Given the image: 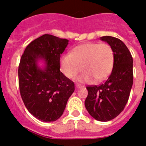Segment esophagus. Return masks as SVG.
<instances>
[{"mask_svg":"<svg viewBox=\"0 0 146 146\" xmlns=\"http://www.w3.org/2000/svg\"><path fill=\"white\" fill-rule=\"evenodd\" d=\"M84 87V86H82V85H80V84H76V88H83Z\"/></svg>","mask_w":146,"mask_h":146,"instance_id":"34e87169","label":"esophagus"}]
</instances>
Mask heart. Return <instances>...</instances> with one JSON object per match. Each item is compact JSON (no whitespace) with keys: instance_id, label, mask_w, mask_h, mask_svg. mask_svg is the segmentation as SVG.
I'll return each mask as SVG.
<instances>
[{"instance_id":"b5f03b06","label":"heart","mask_w":146,"mask_h":146,"mask_svg":"<svg viewBox=\"0 0 146 146\" xmlns=\"http://www.w3.org/2000/svg\"><path fill=\"white\" fill-rule=\"evenodd\" d=\"M114 52L108 44L85 43L74 47L72 53L60 59V69L68 78H74L82 70L77 80L82 82H100L113 70Z\"/></svg>"}]
</instances>
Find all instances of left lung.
Returning a JSON list of instances; mask_svg holds the SVG:
<instances>
[{"mask_svg":"<svg viewBox=\"0 0 146 146\" xmlns=\"http://www.w3.org/2000/svg\"><path fill=\"white\" fill-rule=\"evenodd\" d=\"M114 52V64L106 82L86 87L85 106L88 113L99 121H109L123 111L133 84V59L129 50L119 38L102 36Z\"/></svg>","mask_w":146,"mask_h":146,"instance_id":"left-lung-1","label":"left lung"}]
</instances>
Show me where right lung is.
Wrapping results in <instances>:
<instances>
[{
    "mask_svg": "<svg viewBox=\"0 0 146 146\" xmlns=\"http://www.w3.org/2000/svg\"><path fill=\"white\" fill-rule=\"evenodd\" d=\"M69 40L44 34L25 48L18 69L22 99L31 114L44 122L58 119L74 91V83L60 71V58ZM44 64L40 67L39 62Z\"/></svg>",
    "mask_w": 146,
    "mask_h": 146,
    "instance_id": "right-lung-1",
    "label": "right lung"
}]
</instances>
